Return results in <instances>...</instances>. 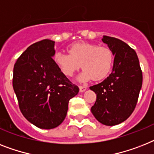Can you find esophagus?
<instances>
[{"instance_id":"obj_1","label":"esophagus","mask_w":154,"mask_h":154,"mask_svg":"<svg viewBox=\"0 0 154 154\" xmlns=\"http://www.w3.org/2000/svg\"><path fill=\"white\" fill-rule=\"evenodd\" d=\"M79 88H80V92H83L87 89V87L85 85H79Z\"/></svg>"}]
</instances>
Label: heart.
Returning <instances> with one entry per match:
<instances>
[{
    "label": "heart",
    "instance_id": "heart-1",
    "mask_svg": "<svg viewBox=\"0 0 154 154\" xmlns=\"http://www.w3.org/2000/svg\"><path fill=\"white\" fill-rule=\"evenodd\" d=\"M69 54L57 52L54 59L62 73L71 77L81 67L84 68L80 80L103 79L110 73L114 62V54L109 47L94 43L81 42L69 47Z\"/></svg>",
    "mask_w": 154,
    "mask_h": 154
}]
</instances>
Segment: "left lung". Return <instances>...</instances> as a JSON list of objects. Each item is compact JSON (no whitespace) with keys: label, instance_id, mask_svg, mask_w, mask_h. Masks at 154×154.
<instances>
[{"label":"left lung","instance_id":"8db88e82","mask_svg":"<svg viewBox=\"0 0 154 154\" xmlns=\"http://www.w3.org/2000/svg\"><path fill=\"white\" fill-rule=\"evenodd\" d=\"M104 43L113 52V69L103 81L90 87L97 94L91 107L102 124L115 126L129 118L138 102L142 85V72L135 51L119 38L103 35Z\"/></svg>","mask_w":154,"mask_h":154}]
</instances>
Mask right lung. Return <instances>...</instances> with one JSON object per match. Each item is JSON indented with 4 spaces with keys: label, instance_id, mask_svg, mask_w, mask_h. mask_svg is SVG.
Masks as SVG:
<instances>
[{
    "label": "right lung",
    "instance_id": "1",
    "mask_svg": "<svg viewBox=\"0 0 154 154\" xmlns=\"http://www.w3.org/2000/svg\"><path fill=\"white\" fill-rule=\"evenodd\" d=\"M54 42H35L18 57L12 85L21 113L41 129H53L65 119L68 103L79 92L56 65Z\"/></svg>",
    "mask_w": 154,
    "mask_h": 154
}]
</instances>
